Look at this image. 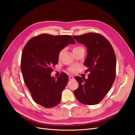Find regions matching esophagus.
Here are the masks:
<instances>
[{
  "label": "esophagus",
  "instance_id": "esophagus-1",
  "mask_svg": "<svg viewBox=\"0 0 135 135\" xmlns=\"http://www.w3.org/2000/svg\"><path fill=\"white\" fill-rule=\"evenodd\" d=\"M74 79L73 77L72 76H69V80H73Z\"/></svg>",
  "mask_w": 135,
  "mask_h": 135
}]
</instances>
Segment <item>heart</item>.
<instances>
[{
	"label": "heart",
	"instance_id": "b5f03b06",
	"mask_svg": "<svg viewBox=\"0 0 135 135\" xmlns=\"http://www.w3.org/2000/svg\"><path fill=\"white\" fill-rule=\"evenodd\" d=\"M83 51H84V48L81 46H75V47H73L72 49V51H73L74 54H76L77 53H78V52H81ZM62 52H63V50L60 52V53L59 54V57H60V55H61ZM68 70L69 71V72L72 73H75L76 71V68L73 66H71V67H70L69 68H68Z\"/></svg>",
	"mask_w": 135,
	"mask_h": 135
}]
</instances>
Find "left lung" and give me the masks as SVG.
Wrapping results in <instances>:
<instances>
[{
  "instance_id": "left-lung-1",
  "label": "left lung",
  "mask_w": 135,
  "mask_h": 135,
  "mask_svg": "<svg viewBox=\"0 0 135 135\" xmlns=\"http://www.w3.org/2000/svg\"><path fill=\"white\" fill-rule=\"evenodd\" d=\"M73 37L87 46L84 65L87 67L86 72H89L87 79L75 77L79 87L74 94L80 103L95 105L103 100L114 82L117 64L114 50L109 41L98 33L89 32Z\"/></svg>"
}]
</instances>
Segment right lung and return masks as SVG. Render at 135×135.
<instances>
[{
  "label": "right lung",
  "instance_id": "right-lung-1",
  "mask_svg": "<svg viewBox=\"0 0 135 135\" xmlns=\"http://www.w3.org/2000/svg\"><path fill=\"white\" fill-rule=\"evenodd\" d=\"M75 44L71 35L41 34L31 38L22 52L21 70L24 81L32 100L45 108L60 103L62 91L69 80L62 72L56 79L51 78L53 68L58 63L60 51Z\"/></svg>",
  "mask_w": 135,
  "mask_h": 135
}]
</instances>
